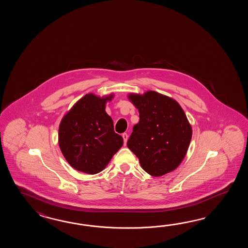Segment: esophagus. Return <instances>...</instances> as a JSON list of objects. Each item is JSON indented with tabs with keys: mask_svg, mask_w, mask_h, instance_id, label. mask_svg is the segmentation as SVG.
<instances>
[{
	"mask_svg": "<svg viewBox=\"0 0 248 248\" xmlns=\"http://www.w3.org/2000/svg\"><path fill=\"white\" fill-rule=\"evenodd\" d=\"M122 137H123V140H124V144L126 145V141H127V138H128V136H127V134L126 133H124L123 135H122Z\"/></svg>",
	"mask_w": 248,
	"mask_h": 248,
	"instance_id": "1",
	"label": "esophagus"
}]
</instances>
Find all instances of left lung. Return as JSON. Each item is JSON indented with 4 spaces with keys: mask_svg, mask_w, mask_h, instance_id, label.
Masks as SVG:
<instances>
[{
    "mask_svg": "<svg viewBox=\"0 0 248 248\" xmlns=\"http://www.w3.org/2000/svg\"><path fill=\"white\" fill-rule=\"evenodd\" d=\"M128 97L140 121L133 127L127 147L148 174L160 176L173 171L185 158L192 136L185 111L176 101L155 91Z\"/></svg>",
    "mask_w": 248,
    "mask_h": 248,
    "instance_id": "left-lung-1",
    "label": "left lung"
}]
</instances>
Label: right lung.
Segmentation results:
<instances>
[{"label":"right lung","instance_id":"add662e5","mask_svg":"<svg viewBox=\"0 0 248 248\" xmlns=\"http://www.w3.org/2000/svg\"><path fill=\"white\" fill-rule=\"evenodd\" d=\"M112 95L100 98L92 94L79 99L63 117L58 142L65 159L74 169L87 174L99 173L123 145L106 111Z\"/></svg>","mask_w":248,"mask_h":248}]
</instances>
